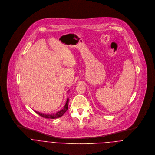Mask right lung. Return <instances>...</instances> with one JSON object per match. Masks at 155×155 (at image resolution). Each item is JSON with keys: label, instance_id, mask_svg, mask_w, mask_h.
<instances>
[{"label": "right lung", "instance_id": "add662e5", "mask_svg": "<svg viewBox=\"0 0 155 155\" xmlns=\"http://www.w3.org/2000/svg\"><path fill=\"white\" fill-rule=\"evenodd\" d=\"M68 98L67 99L66 103L64 107V108L59 111H57L55 113H52V114H45L43 113H40L36 111H35L37 114H38L39 115H40L41 116L44 117V118H47V119H55V118H58L60 117L61 116H62L64 113L68 109Z\"/></svg>", "mask_w": 155, "mask_h": 155}]
</instances>
